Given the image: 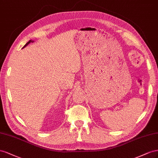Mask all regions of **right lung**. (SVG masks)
Here are the masks:
<instances>
[{
	"label": "right lung",
	"mask_w": 158,
	"mask_h": 158,
	"mask_svg": "<svg viewBox=\"0 0 158 158\" xmlns=\"http://www.w3.org/2000/svg\"><path fill=\"white\" fill-rule=\"evenodd\" d=\"M33 42V41H32V40H30V41H29V42H27V43H26V44H25V46H24L23 47V48H24V47H26V46H27V45H28V44H30V42Z\"/></svg>",
	"instance_id": "add662e5"
}]
</instances>
